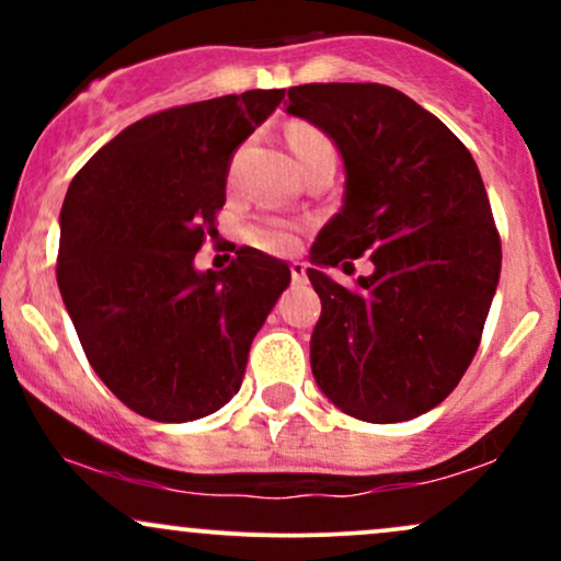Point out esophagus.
Returning a JSON list of instances; mask_svg holds the SVG:
<instances>
[{"label": "esophagus", "mask_w": 561, "mask_h": 561, "mask_svg": "<svg viewBox=\"0 0 561 561\" xmlns=\"http://www.w3.org/2000/svg\"><path fill=\"white\" fill-rule=\"evenodd\" d=\"M289 274H293V282H306V263L293 261L289 263Z\"/></svg>", "instance_id": "1"}]
</instances>
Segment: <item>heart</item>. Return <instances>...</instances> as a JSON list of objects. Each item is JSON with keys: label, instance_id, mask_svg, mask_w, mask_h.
Segmentation results:
<instances>
[{"label": "heart", "instance_id": "b5f03b06", "mask_svg": "<svg viewBox=\"0 0 561 561\" xmlns=\"http://www.w3.org/2000/svg\"><path fill=\"white\" fill-rule=\"evenodd\" d=\"M287 141L289 150H293L295 160L306 163L308 158L317 156H334L332 141L319 131V128L308 124H293L287 128ZM248 240L255 244V248L268 250V253H289L298 242V229L287 221H261L255 227L248 229Z\"/></svg>", "mask_w": 561, "mask_h": 561}]
</instances>
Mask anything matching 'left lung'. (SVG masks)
<instances>
[{
	"instance_id": "obj_1",
	"label": "left lung",
	"mask_w": 561,
	"mask_h": 561,
	"mask_svg": "<svg viewBox=\"0 0 561 561\" xmlns=\"http://www.w3.org/2000/svg\"><path fill=\"white\" fill-rule=\"evenodd\" d=\"M287 113L311 121L345 165L340 214L319 231L308 279L321 298L313 379L362 422H405L446 401L478 353L501 240L478 163L459 137L382 83H302ZM371 252L356 290L327 265Z\"/></svg>"
}]
</instances>
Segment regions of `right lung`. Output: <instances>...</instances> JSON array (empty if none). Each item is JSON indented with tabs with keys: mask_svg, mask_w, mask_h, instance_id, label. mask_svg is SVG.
<instances>
[{
	"mask_svg": "<svg viewBox=\"0 0 561 561\" xmlns=\"http://www.w3.org/2000/svg\"><path fill=\"white\" fill-rule=\"evenodd\" d=\"M285 89H253L137 121L68 186L57 287L96 377L156 422L214 414L240 390L253 337L289 285L285 261L240 248L197 272L227 203L231 156Z\"/></svg>",
	"mask_w": 561,
	"mask_h": 561,
	"instance_id": "add662e5",
	"label": "right lung"
}]
</instances>
